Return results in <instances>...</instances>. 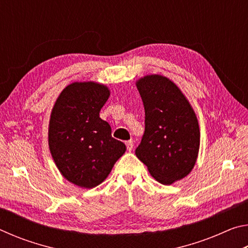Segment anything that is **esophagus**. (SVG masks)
Instances as JSON below:
<instances>
[{
	"label": "esophagus",
	"mask_w": 248,
	"mask_h": 248,
	"mask_svg": "<svg viewBox=\"0 0 248 248\" xmlns=\"http://www.w3.org/2000/svg\"><path fill=\"white\" fill-rule=\"evenodd\" d=\"M125 145H127V150L129 151V152H131L132 149H133V141L132 140H129L125 142Z\"/></svg>",
	"instance_id": "esophagus-1"
}]
</instances>
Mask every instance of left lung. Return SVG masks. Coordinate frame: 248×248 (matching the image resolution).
Returning <instances> with one entry per match:
<instances>
[{
  "label": "left lung",
  "mask_w": 248,
  "mask_h": 248,
  "mask_svg": "<svg viewBox=\"0 0 248 248\" xmlns=\"http://www.w3.org/2000/svg\"><path fill=\"white\" fill-rule=\"evenodd\" d=\"M145 111V128L136 155L163 185L184 178L198 156L200 131L194 109L175 84L162 75L137 83Z\"/></svg>",
  "instance_id": "1"
}]
</instances>
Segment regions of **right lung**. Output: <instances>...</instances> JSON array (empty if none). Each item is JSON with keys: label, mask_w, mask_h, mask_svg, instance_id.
Listing matches in <instances>:
<instances>
[{"label": "right lung", "mask_w": 248, "mask_h": 248, "mask_svg": "<svg viewBox=\"0 0 248 248\" xmlns=\"http://www.w3.org/2000/svg\"><path fill=\"white\" fill-rule=\"evenodd\" d=\"M107 86L72 83L59 95L49 124V149L60 173L77 186L93 188L106 179L125 145L111 137L99 117Z\"/></svg>", "instance_id": "add662e5"}]
</instances>
